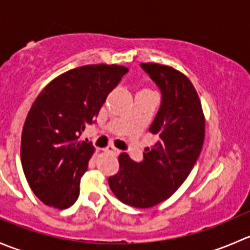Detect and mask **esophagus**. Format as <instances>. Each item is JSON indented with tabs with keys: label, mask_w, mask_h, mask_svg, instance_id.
<instances>
[{
	"label": "esophagus",
	"mask_w": 250,
	"mask_h": 250,
	"mask_svg": "<svg viewBox=\"0 0 250 250\" xmlns=\"http://www.w3.org/2000/svg\"><path fill=\"white\" fill-rule=\"evenodd\" d=\"M105 152L110 153V155H112V156H118L121 153V151L118 150V148L113 147V146H107V147L105 148Z\"/></svg>",
	"instance_id": "esophagus-1"
}]
</instances>
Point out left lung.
<instances>
[{
    "label": "left lung",
    "mask_w": 250,
    "mask_h": 250,
    "mask_svg": "<svg viewBox=\"0 0 250 250\" xmlns=\"http://www.w3.org/2000/svg\"><path fill=\"white\" fill-rule=\"evenodd\" d=\"M141 67L162 94L148 128L157 143L146 148L139 163L121 153L120 170L110 176L109 186L121 202L150 208L169 198L192 170L202 150L206 122L197 92L185 75L167 65L143 62Z\"/></svg>",
    "instance_id": "8db88e82"
}]
</instances>
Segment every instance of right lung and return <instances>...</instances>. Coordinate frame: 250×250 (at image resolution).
I'll return each mask as SVG.
<instances>
[{"instance_id": "add662e5", "label": "right lung", "mask_w": 250, "mask_h": 250, "mask_svg": "<svg viewBox=\"0 0 250 250\" xmlns=\"http://www.w3.org/2000/svg\"><path fill=\"white\" fill-rule=\"evenodd\" d=\"M128 67L95 64L76 67L49 82L32 104L21 133L22 170L36 197L65 209L76 202L80 180L94 153L78 141Z\"/></svg>"}]
</instances>
